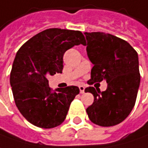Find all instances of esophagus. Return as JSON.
Wrapping results in <instances>:
<instances>
[{"instance_id":"1","label":"esophagus","mask_w":148,"mask_h":148,"mask_svg":"<svg viewBox=\"0 0 148 148\" xmlns=\"http://www.w3.org/2000/svg\"><path fill=\"white\" fill-rule=\"evenodd\" d=\"M79 92H80V93H84V89H85V87L84 86V85H79Z\"/></svg>"}]
</instances>
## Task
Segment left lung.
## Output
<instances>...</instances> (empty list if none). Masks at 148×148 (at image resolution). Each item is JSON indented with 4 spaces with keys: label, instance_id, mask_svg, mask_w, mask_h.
Returning a JSON list of instances; mask_svg holds the SVG:
<instances>
[{
    "label": "left lung",
    "instance_id": "left-lung-1",
    "mask_svg": "<svg viewBox=\"0 0 148 148\" xmlns=\"http://www.w3.org/2000/svg\"><path fill=\"white\" fill-rule=\"evenodd\" d=\"M87 54L93 63L89 85L105 79L108 87L100 92L88 87L85 93L93 95V103L86 109L88 119L96 125L111 127L122 123L135 105L140 84L137 51L129 43L103 32H85Z\"/></svg>",
    "mask_w": 148,
    "mask_h": 148
}]
</instances>
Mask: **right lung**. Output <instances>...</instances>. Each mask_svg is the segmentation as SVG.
I'll use <instances>...</instances> for the list:
<instances>
[{"mask_svg":"<svg viewBox=\"0 0 148 148\" xmlns=\"http://www.w3.org/2000/svg\"><path fill=\"white\" fill-rule=\"evenodd\" d=\"M80 44H86L81 31L51 28L30 38L17 51L10 86L17 108L31 124L53 128L64 121L79 88L68 86L51 92L47 77L62 73L65 51Z\"/></svg>","mask_w":148,"mask_h":148,"instance_id":"add662e5","label":"right lung"}]
</instances>
